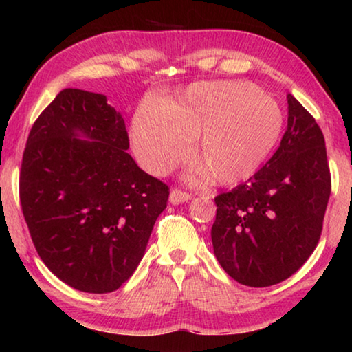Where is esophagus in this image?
I'll return each instance as SVG.
<instances>
[{
	"label": "esophagus",
	"mask_w": 352,
	"mask_h": 352,
	"mask_svg": "<svg viewBox=\"0 0 352 352\" xmlns=\"http://www.w3.org/2000/svg\"><path fill=\"white\" fill-rule=\"evenodd\" d=\"M190 199H192V194L184 192V190L177 189V188L172 189V190H170V195H169L170 204H174V205L183 204V201H188V200H190Z\"/></svg>",
	"instance_id": "34e87169"
}]
</instances>
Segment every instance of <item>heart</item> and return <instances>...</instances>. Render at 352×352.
<instances>
[{
    "label": "heart",
    "mask_w": 352,
    "mask_h": 352,
    "mask_svg": "<svg viewBox=\"0 0 352 352\" xmlns=\"http://www.w3.org/2000/svg\"><path fill=\"white\" fill-rule=\"evenodd\" d=\"M283 126L281 107L253 83L200 82L170 104H142L133 119L132 141L142 168L163 175L189 157L200 135V158L214 180L233 184L261 168Z\"/></svg>",
    "instance_id": "1"
}]
</instances>
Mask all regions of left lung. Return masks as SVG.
<instances>
[{
	"instance_id": "1",
	"label": "left lung",
	"mask_w": 352,
	"mask_h": 352,
	"mask_svg": "<svg viewBox=\"0 0 352 352\" xmlns=\"http://www.w3.org/2000/svg\"><path fill=\"white\" fill-rule=\"evenodd\" d=\"M287 104V130L270 162L214 199V254L248 287L281 283L305 264L320 241L331 195L323 132L292 94Z\"/></svg>"
}]
</instances>
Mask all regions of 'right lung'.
<instances>
[{
    "label": "right lung",
    "mask_w": 352,
    "mask_h": 352,
    "mask_svg": "<svg viewBox=\"0 0 352 352\" xmlns=\"http://www.w3.org/2000/svg\"><path fill=\"white\" fill-rule=\"evenodd\" d=\"M129 146L124 119L104 94L77 88L58 93L28 136L23 216L45 265L77 290L121 287L168 206L169 186L140 169Z\"/></svg>",
    "instance_id": "1"
}]
</instances>
